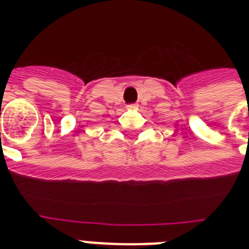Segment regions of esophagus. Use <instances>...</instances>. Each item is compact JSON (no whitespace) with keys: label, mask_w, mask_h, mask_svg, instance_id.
<instances>
[{"label":"esophagus","mask_w":249,"mask_h":249,"mask_svg":"<svg viewBox=\"0 0 249 249\" xmlns=\"http://www.w3.org/2000/svg\"><path fill=\"white\" fill-rule=\"evenodd\" d=\"M127 107H128V108H136V107H138V105L137 103H131V105H128Z\"/></svg>","instance_id":"obj_1"}]
</instances>
